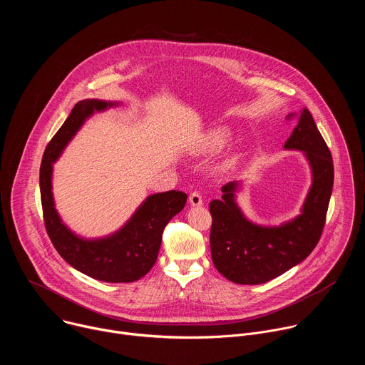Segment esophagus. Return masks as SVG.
<instances>
[{
    "label": "esophagus",
    "instance_id": "esophagus-1",
    "mask_svg": "<svg viewBox=\"0 0 365 365\" xmlns=\"http://www.w3.org/2000/svg\"><path fill=\"white\" fill-rule=\"evenodd\" d=\"M189 202L192 206H200L203 203V199H202V195L199 192H192L190 196H189Z\"/></svg>",
    "mask_w": 365,
    "mask_h": 365
}]
</instances>
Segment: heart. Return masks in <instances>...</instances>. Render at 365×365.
Wrapping results in <instances>:
<instances>
[{
    "instance_id": "obj_1",
    "label": "heart",
    "mask_w": 365,
    "mask_h": 365,
    "mask_svg": "<svg viewBox=\"0 0 365 365\" xmlns=\"http://www.w3.org/2000/svg\"><path fill=\"white\" fill-rule=\"evenodd\" d=\"M231 140V130L228 127H217L211 131H207L203 138L199 141V144L193 148L197 154H207L221 150L228 141ZM237 162V158H231L227 163L228 168L234 166Z\"/></svg>"
}]
</instances>
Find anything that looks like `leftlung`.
I'll list each match as a JSON object with an SVG mask.
<instances>
[{"label":"left lung","mask_w":365,"mask_h":365,"mask_svg":"<svg viewBox=\"0 0 365 365\" xmlns=\"http://www.w3.org/2000/svg\"><path fill=\"white\" fill-rule=\"evenodd\" d=\"M284 148L303 151L312 169V186L294 220L279 227L248 221L235 202L238 182L224 185L222 197L210 203L212 262L234 283L262 284L286 273L314 251L322 235L334 186V163L309 110L300 111Z\"/></svg>","instance_id":"obj_1"}]
</instances>
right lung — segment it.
Segmentation results:
<instances>
[{"instance_id":"right-lung-1","label":"right lung","mask_w":365,"mask_h":365,"mask_svg":"<svg viewBox=\"0 0 365 365\" xmlns=\"http://www.w3.org/2000/svg\"><path fill=\"white\" fill-rule=\"evenodd\" d=\"M118 102L83 99L47 144L40 166L43 218L50 241L73 269L108 283H131L145 276L158 259L162 235L169 221L179 214L187 195L169 190L150 195L117 232L96 240L73 234L61 220L51 192V172L66 144L95 111L117 107Z\"/></svg>"}]
</instances>
